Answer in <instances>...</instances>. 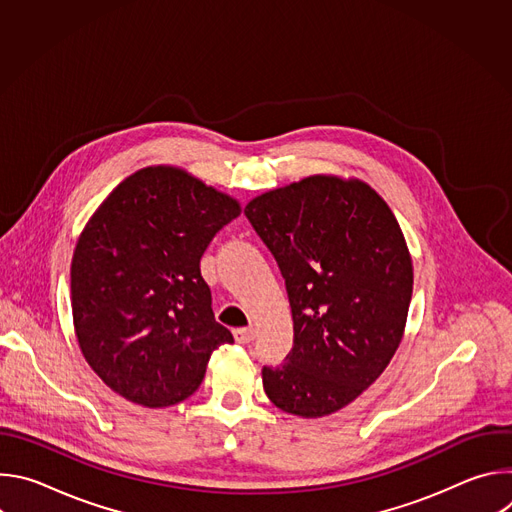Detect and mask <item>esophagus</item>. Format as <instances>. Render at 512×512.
I'll return each mask as SVG.
<instances>
[{
	"label": "esophagus",
	"mask_w": 512,
	"mask_h": 512,
	"mask_svg": "<svg viewBox=\"0 0 512 512\" xmlns=\"http://www.w3.org/2000/svg\"><path fill=\"white\" fill-rule=\"evenodd\" d=\"M233 334H235V340L239 344H249L251 340H255V330L253 328H237Z\"/></svg>",
	"instance_id": "obj_1"
}]
</instances>
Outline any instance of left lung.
Segmentation results:
<instances>
[{
    "label": "left lung",
    "instance_id": "1",
    "mask_svg": "<svg viewBox=\"0 0 512 512\" xmlns=\"http://www.w3.org/2000/svg\"><path fill=\"white\" fill-rule=\"evenodd\" d=\"M275 257L294 318V348L263 367L285 413L324 417L387 369L405 332L413 263L389 204L362 180L316 174L245 206Z\"/></svg>",
    "mask_w": 512,
    "mask_h": 512
}]
</instances>
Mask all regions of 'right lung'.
Here are the masks:
<instances>
[{"label":"right lung","mask_w":512,"mask_h":512,"mask_svg":"<svg viewBox=\"0 0 512 512\" xmlns=\"http://www.w3.org/2000/svg\"><path fill=\"white\" fill-rule=\"evenodd\" d=\"M241 204L182 168L127 176L85 225L70 265L77 340L101 381L131 403L170 407L202 383L233 334L212 314L200 257Z\"/></svg>","instance_id":"add662e5"}]
</instances>
